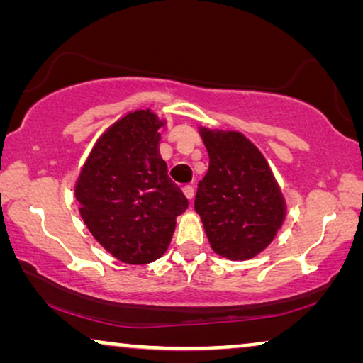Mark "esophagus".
Here are the masks:
<instances>
[{
	"mask_svg": "<svg viewBox=\"0 0 363 363\" xmlns=\"http://www.w3.org/2000/svg\"><path fill=\"white\" fill-rule=\"evenodd\" d=\"M183 195L191 201L193 196H195V190H193V186H183Z\"/></svg>",
	"mask_w": 363,
	"mask_h": 363,
	"instance_id": "esophagus-1",
	"label": "esophagus"
}]
</instances>
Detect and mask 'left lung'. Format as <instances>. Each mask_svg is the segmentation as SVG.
<instances>
[{"mask_svg":"<svg viewBox=\"0 0 363 363\" xmlns=\"http://www.w3.org/2000/svg\"><path fill=\"white\" fill-rule=\"evenodd\" d=\"M210 167L198 183L195 210L211 250L226 259H251L281 230L286 201L266 158L235 130L200 127Z\"/></svg>","mask_w":363,"mask_h":363,"instance_id":"1","label":"left lung"}]
</instances>
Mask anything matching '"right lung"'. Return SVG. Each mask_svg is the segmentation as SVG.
I'll return each mask as SVG.
<instances>
[{
    "label": "right lung",
    "instance_id": "right-lung-1",
    "mask_svg": "<svg viewBox=\"0 0 363 363\" xmlns=\"http://www.w3.org/2000/svg\"><path fill=\"white\" fill-rule=\"evenodd\" d=\"M163 125L150 108L118 118L99 137L74 188L89 231L127 264L162 257L188 208L158 152Z\"/></svg>",
    "mask_w": 363,
    "mask_h": 363
}]
</instances>
